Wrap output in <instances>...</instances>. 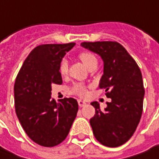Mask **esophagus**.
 <instances>
[{
	"instance_id": "34e87169",
	"label": "esophagus",
	"mask_w": 159,
	"mask_h": 159,
	"mask_svg": "<svg viewBox=\"0 0 159 159\" xmlns=\"http://www.w3.org/2000/svg\"><path fill=\"white\" fill-rule=\"evenodd\" d=\"M78 105H79V107H84V106H85L86 105V103L84 102V101H83V100H78Z\"/></svg>"
}]
</instances>
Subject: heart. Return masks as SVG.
Segmentation results:
<instances>
[{
  "instance_id": "heart-1",
  "label": "heart",
  "mask_w": 159,
  "mask_h": 159,
  "mask_svg": "<svg viewBox=\"0 0 159 159\" xmlns=\"http://www.w3.org/2000/svg\"><path fill=\"white\" fill-rule=\"evenodd\" d=\"M79 59H81V61L85 65V66L89 70L93 68V67L96 68L98 66V59L96 58V56L93 54L92 52H81L79 54ZM68 66L69 65H68L67 59H63L60 60L59 65V72L61 75H66L68 73ZM73 92L80 97H84L88 93L86 86L83 84H75L73 87Z\"/></svg>"
}]
</instances>
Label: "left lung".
I'll list each match as a JSON object with an SVG mask.
<instances>
[{
	"mask_svg": "<svg viewBox=\"0 0 159 159\" xmlns=\"http://www.w3.org/2000/svg\"><path fill=\"white\" fill-rule=\"evenodd\" d=\"M81 46L100 56L104 88L110 102L104 110L93 101L95 115L90 124L98 142L107 147H118L134 134L142 114L144 87L142 72L127 51L116 42L82 43Z\"/></svg>",
	"mask_w": 159,
	"mask_h": 159,
	"instance_id": "obj_1",
	"label": "left lung"
}]
</instances>
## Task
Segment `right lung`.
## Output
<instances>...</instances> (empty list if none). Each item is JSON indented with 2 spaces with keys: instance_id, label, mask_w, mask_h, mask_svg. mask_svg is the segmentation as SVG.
I'll use <instances>...</instances> for the list:
<instances>
[{
  "instance_id": "add662e5",
  "label": "right lung",
  "mask_w": 159,
  "mask_h": 159,
  "mask_svg": "<svg viewBox=\"0 0 159 159\" xmlns=\"http://www.w3.org/2000/svg\"><path fill=\"white\" fill-rule=\"evenodd\" d=\"M75 43L35 47L23 63L15 85V108L22 127L33 142L53 147L63 142L78 111L73 98L52 99V84H61L60 60Z\"/></svg>"
}]
</instances>
